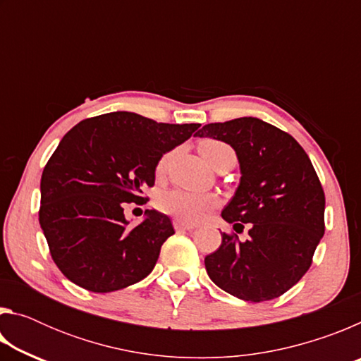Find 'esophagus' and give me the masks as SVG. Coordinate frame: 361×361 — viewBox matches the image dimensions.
<instances>
[{
  "mask_svg": "<svg viewBox=\"0 0 361 361\" xmlns=\"http://www.w3.org/2000/svg\"><path fill=\"white\" fill-rule=\"evenodd\" d=\"M173 228H175L176 231H192V229H195V226L183 223V221H180V219H175V221H173Z\"/></svg>",
  "mask_w": 361,
  "mask_h": 361,
  "instance_id": "34e87169",
  "label": "esophagus"
}]
</instances>
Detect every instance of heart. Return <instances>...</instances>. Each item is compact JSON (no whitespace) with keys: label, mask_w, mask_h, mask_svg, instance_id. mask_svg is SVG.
<instances>
[{"label":"heart","mask_w":361,"mask_h":361,"mask_svg":"<svg viewBox=\"0 0 361 361\" xmlns=\"http://www.w3.org/2000/svg\"><path fill=\"white\" fill-rule=\"evenodd\" d=\"M199 151L210 167L215 166V162L219 157L226 154H234V151L228 145L218 142V140H204L199 145ZM169 161L170 154H164L161 157V161L157 162L156 167L157 175L166 173ZM156 204L157 209L167 213V215L180 219V221L186 224H195L202 221L207 216V213L216 205V197L210 194L185 191V189H170V191H164L159 194Z\"/></svg>","instance_id":"1"}]
</instances>
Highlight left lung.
<instances>
[{
    "mask_svg": "<svg viewBox=\"0 0 361 361\" xmlns=\"http://www.w3.org/2000/svg\"><path fill=\"white\" fill-rule=\"evenodd\" d=\"M197 137L231 145L240 166L239 188L221 216L248 239L223 232L221 245L205 256L212 282L243 301L279 298L312 264L325 234V192L290 133L258 118L207 124Z\"/></svg>",
    "mask_w": 361,
    "mask_h": 361,
    "instance_id": "obj_1",
    "label": "left lung"
}]
</instances>
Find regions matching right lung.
Wrapping results in <instances>:
<instances>
[{
	"label": "right lung",
	"mask_w": 361,
	"mask_h": 361,
	"mask_svg": "<svg viewBox=\"0 0 361 361\" xmlns=\"http://www.w3.org/2000/svg\"><path fill=\"white\" fill-rule=\"evenodd\" d=\"M200 124H164L116 111L84 119L66 133L41 176L39 224L63 276L94 293L122 290L154 269L175 234L167 215L146 210L130 228L126 204L143 202L162 154Z\"/></svg>",
	"instance_id": "right-lung-1"
}]
</instances>
